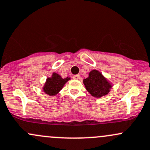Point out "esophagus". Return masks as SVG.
I'll return each instance as SVG.
<instances>
[{
	"label": "esophagus",
	"instance_id": "1",
	"mask_svg": "<svg viewBox=\"0 0 150 150\" xmlns=\"http://www.w3.org/2000/svg\"><path fill=\"white\" fill-rule=\"evenodd\" d=\"M79 77H80V76L79 74L73 76V79H76V80H78L79 79Z\"/></svg>",
	"mask_w": 150,
	"mask_h": 150
}]
</instances>
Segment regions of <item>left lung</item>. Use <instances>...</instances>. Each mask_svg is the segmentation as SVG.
I'll list each match as a JSON object with an SVG mask.
<instances>
[{
  "instance_id": "8db88e82",
  "label": "left lung",
  "mask_w": 150,
  "mask_h": 150,
  "mask_svg": "<svg viewBox=\"0 0 150 150\" xmlns=\"http://www.w3.org/2000/svg\"><path fill=\"white\" fill-rule=\"evenodd\" d=\"M86 89L92 96L101 98L107 95L112 88V84L98 70H92L88 78L83 81Z\"/></svg>"
}]
</instances>
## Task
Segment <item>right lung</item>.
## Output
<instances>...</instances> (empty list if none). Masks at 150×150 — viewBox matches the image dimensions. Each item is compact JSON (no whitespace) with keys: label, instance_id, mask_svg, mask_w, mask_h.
Wrapping results in <instances>:
<instances>
[{"label":"right lung","instance_id":"obj_1","mask_svg":"<svg viewBox=\"0 0 150 150\" xmlns=\"http://www.w3.org/2000/svg\"><path fill=\"white\" fill-rule=\"evenodd\" d=\"M69 80H70L69 77L62 79L58 74L53 73L52 77L47 79L43 87V91L49 96H56Z\"/></svg>","mask_w":150,"mask_h":150}]
</instances>
